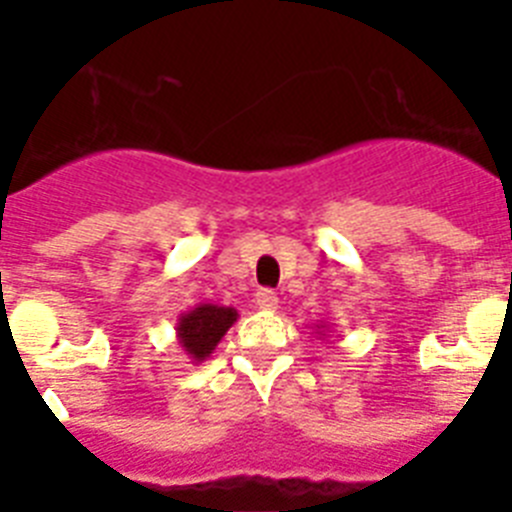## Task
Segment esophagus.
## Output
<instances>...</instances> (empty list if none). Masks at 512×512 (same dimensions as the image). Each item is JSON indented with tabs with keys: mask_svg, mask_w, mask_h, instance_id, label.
Instances as JSON below:
<instances>
[{
	"mask_svg": "<svg viewBox=\"0 0 512 512\" xmlns=\"http://www.w3.org/2000/svg\"><path fill=\"white\" fill-rule=\"evenodd\" d=\"M256 305H259L261 310H277V292H274V289H259V292H256Z\"/></svg>",
	"mask_w": 512,
	"mask_h": 512,
	"instance_id": "1",
	"label": "esophagus"
}]
</instances>
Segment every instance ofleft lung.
I'll return each mask as SVG.
<instances>
[{
    "label": "left lung",
    "instance_id": "1",
    "mask_svg": "<svg viewBox=\"0 0 512 512\" xmlns=\"http://www.w3.org/2000/svg\"><path fill=\"white\" fill-rule=\"evenodd\" d=\"M315 328H318V336H325V333H328V325H325L323 320H320V323L315 325Z\"/></svg>",
    "mask_w": 512,
    "mask_h": 512
}]
</instances>
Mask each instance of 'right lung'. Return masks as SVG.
I'll use <instances>...</instances> for the list:
<instances>
[{
    "label": "right lung",
    "mask_w": 512,
    "mask_h": 512,
    "mask_svg": "<svg viewBox=\"0 0 512 512\" xmlns=\"http://www.w3.org/2000/svg\"><path fill=\"white\" fill-rule=\"evenodd\" d=\"M235 320H238V310H233V307L200 302L192 310L179 315V323H176V343L192 359V364H200L207 356H212L215 346L223 341V336L228 333Z\"/></svg>",
    "instance_id": "1"
}]
</instances>
